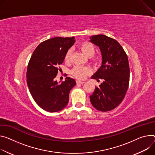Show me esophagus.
Returning <instances> with one entry per match:
<instances>
[{
	"mask_svg": "<svg viewBox=\"0 0 155 155\" xmlns=\"http://www.w3.org/2000/svg\"><path fill=\"white\" fill-rule=\"evenodd\" d=\"M76 83H77V84H83V83H84L85 82L83 81H80V80H77V81H76Z\"/></svg>",
	"mask_w": 155,
	"mask_h": 155,
	"instance_id": "obj_1",
	"label": "esophagus"
}]
</instances>
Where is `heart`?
Masks as SVG:
<instances>
[{"label":"heart","mask_w":155,"mask_h":155,"mask_svg":"<svg viewBox=\"0 0 155 155\" xmlns=\"http://www.w3.org/2000/svg\"><path fill=\"white\" fill-rule=\"evenodd\" d=\"M80 49L82 52L85 54L87 57L90 58L95 53V47L93 43L90 41H84L80 45ZM72 55V49H69L65 55V61L70 62ZM91 61L94 63H96L97 61V58H93ZM90 73V70L89 68L82 66H75L71 70V74L76 78L83 80Z\"/></svg>","instance_id":"obj_1"}]
</instances>
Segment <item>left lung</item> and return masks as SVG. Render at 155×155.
I'll return each instance as SVG.
<instances>
[{"label": "left lung", "mask_w": 155, "mask_h": 155, "mask_svg": "<svg viewBox=\"0 0 155 155\" xmlns=\"http://www.w3.org/2000/svg\"><path fill=\"white\" fill-rule=\"evenodd\" d=\"M90 39L91 43L99 46L103 59L101 67L91 78L103 80L90 96V101L97 110L109 111L121 103L129 87L130 68L127 55L113 38L97 35Z\"/></svg>", "instance_id": "8db88e82"}]
</instances>
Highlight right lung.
I'll return each instance as SVG.
<instances>
[{
  "mask_svg": "<svg viewBox=\"0 0 155 155\" xmlns=\"http://www.w3.org/2000/svg\"><path fill=\"white\" fill-rule=\"evenodd\" d=\"M74 43V37L49 39L38 46L30 58L26 71L28 87L35 101L46 111L64 109L76 85L75 80L68 77L60 84L55 80L66 52Z\"/></svg>",
  "mask_w": 155,
  "mask_h": 155,
  "instance_id": "obj_1",
  "label": "right lung"
}]
</instances>
